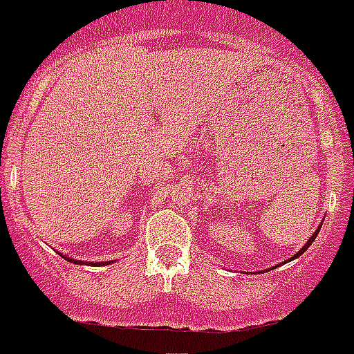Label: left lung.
I'll list each match as a JSON object with an SVG mask.
<instances>
[{
	"instance_id": "left-lung-1",
	"label": "left lung",
	"mask_w": 354,
	"mask_h": 354,
	"mask_svg": "<svg viewBox=\"0 0 354 354\" xmlns=\"http://www.w3.org/2000/svg\"><path fill=\"white\" fill-rule=\"evenodd\" d=\"M318 230H320V227H318V229H317V230H315V234H313V236H311V237H310V239H308V243H306V244H304V246H303V248H301V250H299V251H297V253H296V254H295V257H292V258H297V257H301V254H303V253H304V251H306V250H308V248H310V246H311V243H313V241H315V237H317ZM292 258H291V260H292Z\"/></svg>"
}]
</instances>
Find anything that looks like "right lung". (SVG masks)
<instances>
[{
  "instance_id": "right-lung-1",
  "label": "right lung",
  "mask_w": 354,
  "mask_h": 354,
  "mask_svg": "<svg viewBox=\"0 0 354 354\" xmlns=\"http://www.w3.org/2000/svg\"><path fill=\"white\" fill-rule=\"evenodd\" d=\"M66 260L72 261V263H84V261H79V260H70V258H66ZM106 263H108V261H106Z\"/></svg>"
}]
</instances>
